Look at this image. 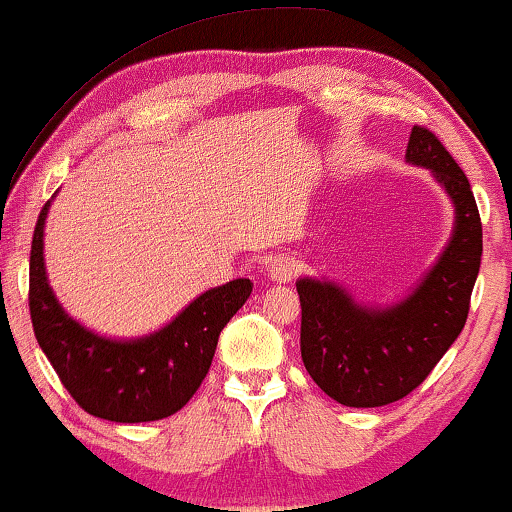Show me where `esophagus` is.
<instances>
[{
  "label": "esophagus",
  "instance_id": "obj_1",
  "mask_svg": "<svg viewBox=\"0 0 512 512\" xmlns=\"http://www.w3.org/2000/svg\"><path fill=\"white\" fill-rule=\"evenodd\" d=\"M294 262L290 257L285 255H278L273 257L269 262V278L273 280V283H290V280L294 278Z\"/></svg>",
  "mask_w": 512,
  "mask_h": 512
}]
</instances>
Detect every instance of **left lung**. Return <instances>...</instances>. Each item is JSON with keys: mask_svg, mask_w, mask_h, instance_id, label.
<instances>
[{"mask_svg": "<svg viewBox=\"0 0 512 512\" xmlns=\"http://www.w3.org/2000/svg\"><path fill=\"white\" fill-rule=\"evenodd\" d=\"M406 162L427 169L455 208L443 253L413 290L387 306L362 304L327 278L297 280L301 359L318 387L350 408H378L415 390L469 315L482 225L469 178L429 129L413 127Z\"/></svg>", "mask_w": 512, "mask_h": 512, "instance_id": "left-lung-1", "label": "left lung"}]
</instances>
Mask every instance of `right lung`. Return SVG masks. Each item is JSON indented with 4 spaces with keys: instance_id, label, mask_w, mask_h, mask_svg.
Masks as SVG:
<instances>
[{
    "instance_id": "add662e5",
    "label": "right lung",
    "mask_w": 512,
    "mask_h": 512,
    "mask_svg": "<svg viewBox=\"0 0 512 512\" xmlns=\"http://www.w3.org/2000/svg\"><path fill=\"white\" fill-rule=\"evenodd\" d=\"M53 199L41 208L30 255V313L34 336L78 406L109 422H153L181 410L211 369L215 345L246 304L248 278L211 287L174 320L150 334H97L64 311L48 283L43 234Z\"/></svg>"
}]
</instances>
